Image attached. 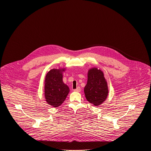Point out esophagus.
Wrapping results in <instances>:
<instances>
[{
	"mask_svg": "<svg viewBox=\"0 0 151 151\" xmlns=\"http://www.w3.org/2000/svg\"><path fill=\"white\" fill-rule=\"evenodd\" d=\"M80 87H78L77 88H76V89H73V91H75V92H80Z\"/></svg>",
	"mask_w": 151,
	"mask_h": 151,
	"instance_id": "1",
	"label": "esophagus"
}]
</instances>
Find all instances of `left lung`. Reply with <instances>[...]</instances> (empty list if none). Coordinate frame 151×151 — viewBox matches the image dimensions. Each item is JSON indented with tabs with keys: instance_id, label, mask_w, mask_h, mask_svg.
Masks as SVG:
<instances>
[{
	"instance_id": "8db88e82",
	"label": "left lung",
	"mask_w": 151,
	"mask_h": 151,
	"mask_svg": "<svg viewBox=\"0 0 151 151\" xmlns=\"http://www.w3.org/2000/svg\"><path fill=\"white\" fill-rule=\"evenodd\" d=\"M108 84L104 73L97 68H91L88 72V81L84 87L86 100L94 106L100 105L108 97Z\"/></svg>"
}]
</instances>
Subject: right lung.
Returning <instances> with one entry per match:
<instances>
[{"mask_svg":"<svg viewBox=\"0 0 151 151\" xmlns=\"http://www.w3.org/2000/svg\"><path fill=\"white\" fill-rule=\"evenodd\" d=\"M65 71V68H54L47 72L45 77V100L54 108L62 105L70 92L68 86L63 82V72Z\"/></svg>","mask_w":151,"mask_h":151,"instance_id":"obj_1","label":"right lung"}]
</instances>
